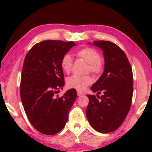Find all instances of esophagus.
<instances>
[{
	"label": "esophagus",
	"mask_w": 152,
	"mask_h": 152,
	"mask_svg": "<svg viewBox=\"0 0 152 152\" xmlns=\"http://www.w3.org/2000/svg\"><path fill=\"white\" fill-rule=\"evenodd\" d=\"M77 95L79 97H81V96H83V95H84V93H81V92H80V91H78L77 92Z\"/></svg>",
	"instance_id": "1"
}]
</instances>
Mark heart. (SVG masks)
I'll use <instances>...</instances> for the list:
<instances>
[{
    "mask_svg": "<svg viewBox=\"0 0 152 152\" xmlns=\"http://www.w3.org/2000/svg\"><path fill=\"white\" fill-rule=\"evenodd\" d=\"M77 57L88 63L86 72H90L95 75H99L104 70V62L100 59V53L92 47H85L76 52ZM73 66V59L69 54H65L61 59V67L66 73L71 71ZM92 78L89 75H72L66 80L68 88H74L78 91H84L87 86L91 84Z\"/></svg>",
    "mask_w": 152,
    "mask_h": 152,
    "instance_id": "heart-1",
    "label": "heart"
}]
</instances>
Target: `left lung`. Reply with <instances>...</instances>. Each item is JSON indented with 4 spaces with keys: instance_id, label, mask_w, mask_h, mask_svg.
<instances>
[{
    "instance_id": "left-lung-1",
    "label": "left lung",
    "mask_w": 152,
    "mask_h": 152,
    "mask_svg": "<svg viewBox=\"0 0 152 152\" xmlns=\"http://www.w3.org/2000/svg\"><path fill=\"white\" fill-rule=\"evenodd\" d=\"M93 43L103 50L105 65L102 76L91 88L93 92L102 95H87L86 117L94 129L107 134L119 128L129 111L133 96L132 68L126 54L115 43L109 41Z\"/></svg>"
}]
</instances>
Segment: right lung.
Masks as SVG:
<instances>
[{"mask_svg":"<svg viewBox=\"0 0 152 152\" xmlns=\"http://www.w3.org/2000/svg\"><path fill=\"white\" fill-rule=\"evenodd\" d=\"M75 45L73 41H43L33 45L25 57L20 99L29 121L41 134H57L68 121L77 91L69 89L61 97L55 94L65 84L61 58Z\"/></svg>","mask_w":152,"mask_h":152,"instance_id":"1","label":"right lung"}]
</instances>
